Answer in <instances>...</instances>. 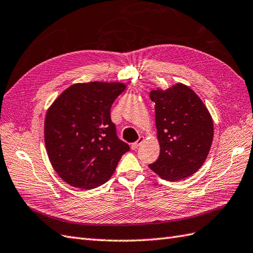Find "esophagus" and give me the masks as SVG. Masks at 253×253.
Wrapping results in <instances>:
<instances>
[{
  "label": "esophagus",
  "mask_w": 253,
  "mask_h": 253,
  "mask_svg": "<svg viewBox=\"0 0 253 253\" xmlns=\"http://www.w3.org/2000/svg\"><path fill=\"white\" fill-rule=\"evenodd\" d=\"M144 141V137L143 136H141V137H139V139L136 141V142H133L132 144H131V149L132 150H137L139 146L142 144V142Z\"/></svg>",
  "instance_id": "1"
}]
</instances>
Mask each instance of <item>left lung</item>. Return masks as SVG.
<instances>
[{"mask_svg": "<svg viewBox=\"0 0 253 253\" xmlns=\"http://www.w3.org/2000/svg\"><path fill=\"white\" fill-rule=\"evenodd\" d=\"M155 102L160 156L149 167L162 179L189 178L203 166L213 139V122L202 99L189 86L177 83L150 92Z\"/></svg>", "mask_w": 253, "mask_h": 253, "instance_id": "8db88e82", "label": "left lung"}]
</instances>
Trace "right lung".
<instances>
[{"label":"right lung","instance_id":"obj_1","mask_svg":"<svg viewBox=\"0 0 253 253\" xmlns=\"http://www.w3.org/2000/svg\"><path fill=\"white\" fill-rule=\"evenodd\" d=\"M126 89L121 82L69 86L50 104L44 122L52 168L68 184L91 190L105 183L129 145L116 137L110 110Z\"/></svg>","mask_w":253,"mask_h":253}]
</instances>
